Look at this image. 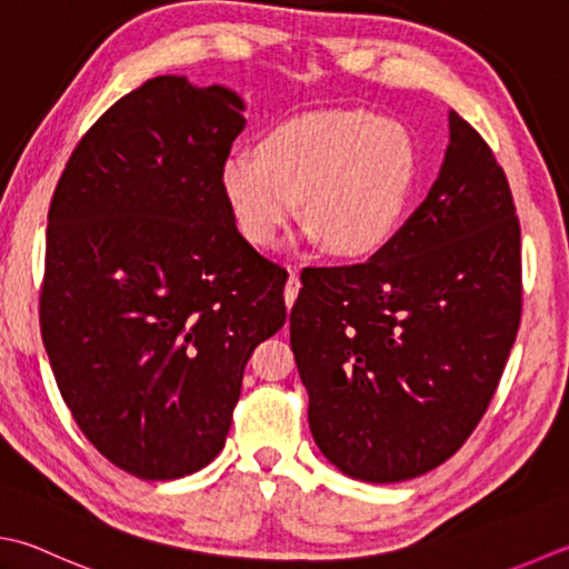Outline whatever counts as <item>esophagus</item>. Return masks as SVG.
<instances>
[{"label": "esophagus", "instance_id": "34e87169", "mask_svg": "<svg viewBox=\"0 0 569 569\" xmlns=\"http://www.w3.org/2000/svg\"><path fill=\"white\" fill-rule=\"evenodd\" d=\"M298 291H300V278H298L296 271H291V276H288V283H286V291H283V298H286V306L288 308L296 303Z\"/></svg>", "mask_w": 569, "mask_h": 569}]
</instances>
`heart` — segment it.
I'll return each mask as SVG.
<instances>
[{"label": "heart", "instance_id": "1", "mask_svg": "<svg viewBox=\"0 0 569 569\" xmlns=\"http://www.w3.org/2000/svg\"><path fill=\"white\" fill-rule=\"evenodd\" d=\"M219 182L253 247H273L303 199L310 237L342 259H370L415 202L417 144L405 126L367 110H313L276 122L259 148L231 150Z\"/></svg>", "mask_w": 569, "mask_h": 569}]
</instances>
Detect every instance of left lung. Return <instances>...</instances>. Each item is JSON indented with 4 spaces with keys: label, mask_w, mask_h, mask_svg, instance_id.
I'll return each instance as SVG.
<instances>
[{
    "label": "left lung",
    "mask_w": 569,
    "mask_h": 569,
    "mask_svg": "<svg viewBox=\"0 0 569 569\" xmlns=\"http://www.w3.org/2000/svg\"><path fill=\"white\" fill-rule=\"evenodd\" d=\"M300 281L291 350L322 456L367 483L437 469L486 415L520 326V224L493 150L451 110L441 172L397 237Z\"/></svg>",
    "instance_id": "1"
}]
</instances>
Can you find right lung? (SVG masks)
I'll return each mask as SVG.
<instances>
[{"instance_id": "right-lung-1", "label": "right lung", "mask_w": 569, "mask_h": 569, "mask_svg": "<svg viewBox=\"0 0 569 569\" xmlns=\"http://www.w3.org/2000/svg\"><path fill=\"white\" fill-rule=\"evenodd\" d=\"M241 110L224 86L150 78L78 140L53 189L43 348L86 439L144 481L214 459L243 367L286 322V269L221 194Z\"/></svg>"}]
</instances>
